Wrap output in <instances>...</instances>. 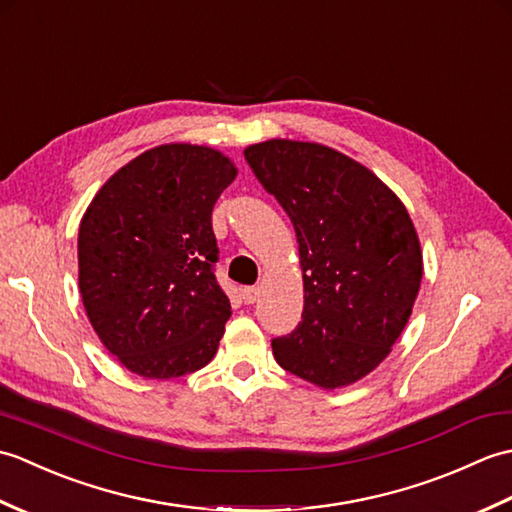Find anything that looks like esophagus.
<instances>
[{
	"mask_svg": "<svg viewBox=\"0 0 512 512\" xmlns=\"http://www.w3.org/2000/svg\"><path fill=\"white\" fill-rule=\"evenodd\" d=\"M257 297H259V288H255V286H246V288H242V299H244V303H255L257 301Z\"/></svg>",
	"mask_w": 512,
	"mask_h": 512,
	"instance_id": "esophagus-1",
	"label": "esophagus"
}]
</instances>
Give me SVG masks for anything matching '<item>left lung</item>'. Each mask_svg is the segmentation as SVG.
<instances>
[{"instance_id":"obj_1","label":"left lung","mask_w":512,"mask_h":512,"mask_svg":"<svg viewBox=\"0 0 512 512\" xmlns=\"http://www.w3.org/2000/svg\"><path fill=\"white\" fill-rule=\"evenodd\" d=\"M299 242L303 312L273 339L275 361L308 383L352 385L385 361L411 317L422 250L405 204L361 162L319 143L244 149Z\"/></svg>"}]
</instances>
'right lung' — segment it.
I'll return each instance as SVG.
<instances>
[{
  "label": "right lung",
  "instance_id": "right-lung-1",
  "mask_svg": "<svg viewBox=\"0 0 512 512\" xmlns=\"http://www.w3.org/2000/svg\"><path fill=\"white\" fill-rule=\"evenodd\" d=\"M237 176L222 151L171 143L118 169L79 226V290L129 372L178 378L217 352L231 303L213 273V206Z\"/></svg>",
  "mask_w": 512,
  "mask_h": 512
}]
</instances>
